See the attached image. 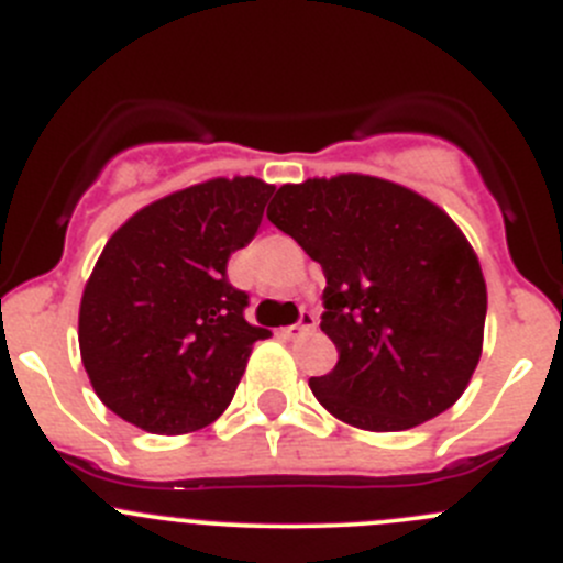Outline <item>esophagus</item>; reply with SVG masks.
<instances>
[{
	"label": "esophagus",
	"instance_id": "esophagus-1",
	"mask_svg": "<svg viewBox=\"0 0 563 563\" xmlns=\"http://www.w3.org/2000/svg\"><path fill=\"white\" fill-rule=\"evenodd\" d=\"M313 330H316V316L310 313V310H305L302 319H299L294 327H288L286 332H288V335H291V338H297V335H308V332H313Z\"/></svg>",
	"mask_w": 563,
	"mask_h": 563
}]
</instances>
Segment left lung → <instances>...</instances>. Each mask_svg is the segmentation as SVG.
I'll return each instance as SVG.
<instances>
[{
	"mask_svg": "<svg viewBox=\"0 0 563 563\" xmlns=\"http://www.w3.org/2000/svg\"><path fill=\"white\" fill-rule=\"evenodd\" d=\"M266 217L324 269L321 330L338 363L308 385L327 412L404 432L456 404L482 357L487 283L440 206L343 173L283 184Z\"/></svg>",
	"mask_w": 563,
	"mask_h": 563,
	"instance_id": "1",
	"label": "left lung"
}]
</instances>
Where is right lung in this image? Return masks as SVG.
<instances>
[{
    "mask_svg": "<svg viewBox=\"0 0 563 563\" xmlns=\"http://www.w3.org/2000/svg\"><path fill=\"white\" fill-rule=\"evenodd\" d=\"M275 187L211 178L136 211L109 236L79 305L96 396L151 434H187L225 412L253 343L228 258L253 242Z\"/></svg>",
    "mask_w": 563,
    "mask_h": 563,
    "instance_id": "add662e5",
    "label": "right lung"
}]
</instances>
